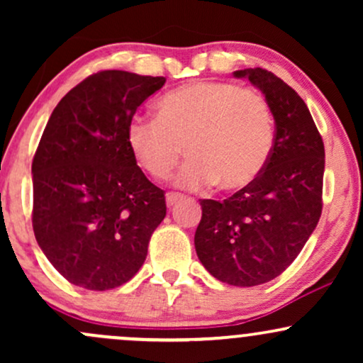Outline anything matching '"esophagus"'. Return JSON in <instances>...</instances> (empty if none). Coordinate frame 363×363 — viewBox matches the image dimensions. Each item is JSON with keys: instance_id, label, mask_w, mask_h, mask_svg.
<instances>
[{"instance_id": "1", "label": "esophagus", "mask_w": 363, "mask_h": 363, "mask_svg": "<svg viewBox=\"0 0 363 363\" xmlns=\"http://www.w3.org/2000/svg\"><path fill=\"white\" fill-rule=\"evenodd\" d=\"M184 199V196L179 194V193H167V196H165V201H167V206H174L177 205L179 201H182Z\"/></svg>"}]
</instances>
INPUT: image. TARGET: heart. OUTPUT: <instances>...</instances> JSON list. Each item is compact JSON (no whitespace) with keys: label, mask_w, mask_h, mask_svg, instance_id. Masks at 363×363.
Returning <instances> with one entry per match:
<instances>
[{"label":"heart","mask_w":363,"mask_h":363,"mask_svg":"<svg viewBox=\"0 0 363 363\" xmlns=\"http://www.w3.org/2000/svg\"><path fill=\"white\" fill-rule=\"evenodd\" d=\"M126 141L136 164L153 179L170 177L184 147L189 160L179 172V186L203 189L216 182L222 191H240L272 157L274 118L257 90L198 80L162 95L155 121H129Z\"/></svg>","instance_id":"obj_1"}]
</instances>
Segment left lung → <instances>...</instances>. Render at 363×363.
Here are the masks:
<instances>
[{
	"label": "left lung",
	"instance_id": "left-lung-1",
	"mask_svg": "<svg viewBox=\"0 0 363 363\" xmlns=\"http://www.w3.org/2000/svg\"><path fill=\"white\" fill-rule=\"evenodd\" d=\"M261 90L273 111L274 143L261 176L234 196L201 199L194 247L216 280L256 286L281 274L318 227L324 143L306 102L262 68L234 72Z\"/></svg>",
	"mask_w": 363,
	"mask_h": 363
}]
</instances>
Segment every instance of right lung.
<instances>
[{
	"mask_svg": "<svg viewBox=\"0 0 363 363\" xmlns=\"http://www.w3.org/2000/svg\"><path fill=\"white\" fill-rule=\"evenodd\" d=\"M164 77L107 69L78 83L48 121L32 162L37 244L69 283L111 290L138 273L165 196L129 152L126 129Z\"/></svg>",
	"mask_w": 363,
	"mask_h": 363,
	"instance_id": "1",
	"label": "right lung"
}]
</instances>
